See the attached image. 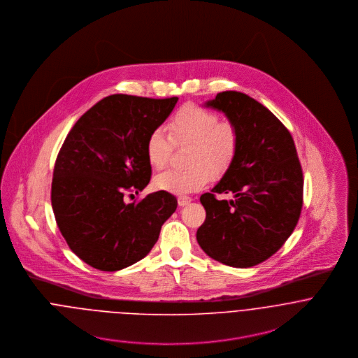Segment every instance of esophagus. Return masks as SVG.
Returning a JSON list of instances; mask_svg holds the SVG:
<instances>
[{
    "label": "esophagus",
    "instance_id": "1",
    "mask_svg": "<svg viewBox=\"0 0 358 358\" xmlns=\"http://www.w3.org/2000/svg\"><path fill=\"white\" fill-rule=\"evenodd\" d=\"M190 203H192V199H190V197L180 196V197L178 199V204H179V206H186V205H189Z\"/></svg>",
    "mask_w": 358,
    "mask_h": 358
}]
</instances>
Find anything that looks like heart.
<instances>
[{"instance_id":"heart-1","label":"heart","mask_w":358,"mask_h":358,"mask_svg":"<svg viewBox=\"0 0 358 358\" xmlns=\"http://www.w3.org/2000/svg\"><path fill=\"white\" fill-rule=\"evenodd\" d=\"M175 142H187L186 169H168L154 178L155 189L172 194H187L203 189L209 175L220 176L231 165L238 136L233 125L220 122L219 117L203 107L189 104L182 107L168 124ZM171 152L169 138L162 128H155L146 142V155L152 166L161 169Z\"/></svg>"}]
</instances>
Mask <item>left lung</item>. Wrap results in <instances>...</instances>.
<instances>
[{
    "mask_svg": "<svg viewBox=\"0 0 358 358\" xmlns=\"http://www.w3.org/2000/svg\"><path fill=\"white\" fill-rule=\"evenodd\" d=\"M204 106L226 115L238 149L222 179L200 197L206 217L197 241L223 264L252 267L274 255L299 220L303 175L296 148L282 122L245 94L220 92ZM216 192L234 199L217 201Z\"/></svg>",
    "mask_w": 358,
    "mask_h": 358,
    "instance_id": "obj_1",
    "label": "left lung"
}]
</instances>
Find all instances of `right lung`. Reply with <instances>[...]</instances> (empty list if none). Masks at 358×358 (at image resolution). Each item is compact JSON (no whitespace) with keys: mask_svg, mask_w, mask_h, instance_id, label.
I'll use <instances>...</instances> for the list:
<instances>
[{"mask_svg":"<svg viewBox=\"0 0 358 358\" xmlns=\"http://www.w3.org/2000/svg\"><path fill=\"white\" fill-rule=\"evenodd\" d=\"M176 102L110 95L69 132L53 169L52 209L67 245L87 264L117 271L139 262L176 210L178 200L166 192L138 204L124 199L149 185L146 142Z\"/></svg>","mask_w":358,"mask_h":358,"instance_id":"obj_1","label":"right lung"}]
</instances>
